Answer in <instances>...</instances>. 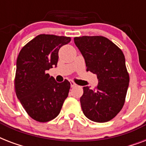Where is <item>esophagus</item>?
<instances>
[{"label":"esophagus","instance_id":"34e87169","mask_svg":"<svg viewBox=\"0 0 146 146\" xmlns=\"http://www.w3.org/2000/svg\"><path fill=\"white\" fill-rule=\"evenodd\" d=\"M70 86L71 87L76 86V84L75 82H73V81H72V80H71V81H70Z\"/></svg>","mask_w":146,"mask_h":146}]
</instances>
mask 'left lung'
I'll return each instance as SVG.
<instances>
[{"instance_id": "1", "label": "left lung", "mask_w": 146, "mask_h": 146, "mask_svg": "<svg viewBox=\"0 0 146 146\" xmlns=\"http://www.w3.org/2000/svg\"><path fill=\"white\" fill-rule=\"evenodd\" d=\"M85 59L86 70L97 75L96 89L83 87L80 103L83 113L98 123L112 120L122 109L129 76L122 50L103 36L74 38Z\"/></svg>"}]
</instances>
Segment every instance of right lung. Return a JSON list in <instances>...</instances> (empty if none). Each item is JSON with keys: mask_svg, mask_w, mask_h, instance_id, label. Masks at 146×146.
Listing matches in <instances>:
<instances>
[{"mask_svg": "<svg viewBox=\"0 0 146 146\" xmlns=\"http://www.w3.org/2000/svg\"><path fill=\"white\" fill-rule=\"evenodd\" d=\"M71 38L42 34L19 51L15 76L16 94L29 115L38 122L54 119L68 96L70 83L57 82L46 71L57 66L58 51Z\"/></svg>", "mask_w": 146, "mask_h": 146, "instance_id": "add662e5", "label": "right lung"}]
</instances>
